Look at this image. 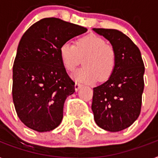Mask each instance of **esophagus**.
I'll list each match as a JSON object with an SVG mask.
<instances>
[{
	"label": "esophagus",
	"mask_w": 158,
	"mask_h": 158,
	"mask_svg": "<svg viewBox=\"0 0 158 158\" xmlns=\"http://www.w3.org/2000/svg\"><path fill=\"white\" fill-rule=\"evenodd\" d=\"M81 88V84L80 83H75V91H79V88Z\"/></svg>",
	"instance_id": "1"
}]
</instances>
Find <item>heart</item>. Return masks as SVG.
<instances>
[{
  "label": "heart",
  "instance_id": "heart-1",
  "mask_svg": "<svg viewBox=\"0 0 158 158\" xmlns=\"http://www.w3.org/2000/svg\"><path fill=\"white\" fill-rule=\"evenodd\" d=\"M59 51L61 62L68 71H73L83 60L84 67L73 74L74 79L79 83H92L97 79L106 81L116 66L114 48L97 35L90 34L79 38L75 46L66 42L61 44Z\"/></svg>",
  "mask_w": 158,
  "mask_h": 158
}]
</instances>
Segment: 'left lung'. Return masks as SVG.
Masks as SVG:
<instances>
[{
	"label": "left lung",
	"mask_w": 158,
	"mask_h": 158,
	"mask_svg": "<svg viewBox=\"0 0 158 158\" xmlns=\"http://www.w3.org/2000/svg\"><path fill=\"white\" fill-rule=\"evenodd\" d=\"M93 31L108 40L117 57L110 79L93 88L95 122L104 130L120 131L129 127L140 114L144 65L139 48L125 34L115 29Z\"/></svg>",
	"instance_id": "left-lung-1"
}]
</instances>
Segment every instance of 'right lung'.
<instances>
[{
  "mask_svg": "<svg viewBox=\"0 0 158 158\" xmlns=\"http://www.w3.org/2000/svg\"><path fill=\"white\" fill-rule=\"evenodd\" d=\"M88 29L56 18L31 26L22 36L13 66V101L19 119L39 132L58 127L66 97L75 92L60 47Z\"/></svg>",
  "mask_w": 158,
  "mask_h": 158,
  "instance_id": "right-lung-1",
  "label": "right lung"
}]
</instances>
